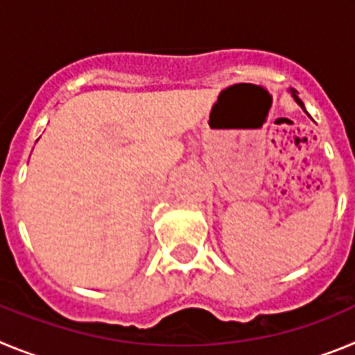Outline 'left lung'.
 I'll return each mask as SVG.
<instances>
[{
    "instance_id": "obj_1",
    "label": "left lung",
    "mask_w": 355,
    "mask_h": 355,
    "mask_svg": "<svg viewBox=\"0 0 355 355\" xmlns=\"http://www.w3.org/2000/svg\"><path fill=\"white\" fill-rule=\"evenodd\" d=\"M297 94H299V92H297V90H291V96H293V97H295V101L299 103V105H300V106H302V108H304V103H302V101H300V97H299V96H297Z\"/></svg>"
}]
</instances>
